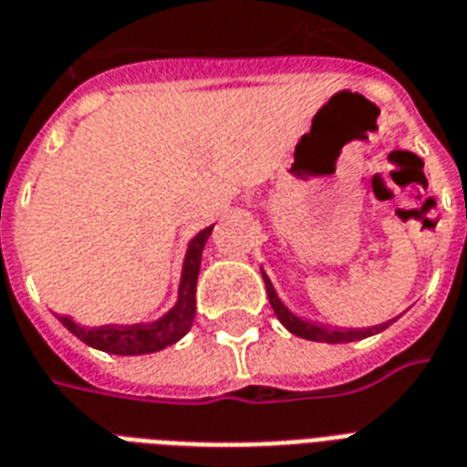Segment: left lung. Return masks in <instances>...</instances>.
Wrapping results in <instances>:
<instances>
[{"label":"left lung","instance_id":"obj_1","mask_svg":"<svg viewBox=\"0 0 467 467\" xmlns=\"http://www.w3.org/2000/svg\"><path fill=\"white\" fill-rule=\"evenodd\" d=\"M262 276L264 284H266V293H269V303L271 307H274V312H276V317L281 319V325H284L291 334H296V337H303V339L310 341H327V344H347V341H358L370 337V334L383 332L385 327L390 325V322H383V325L368 327V329H329V327L325 325H315V322L300 319L281 303V298H278L276 291H274V285H271L269 276H266L264 271Z\"/></svg>","mask_w":467,"mask_h":467}]
</instances>
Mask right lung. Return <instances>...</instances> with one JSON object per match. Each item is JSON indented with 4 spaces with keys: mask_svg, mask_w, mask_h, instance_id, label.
Here are the masks:
<instances>
[{
    "mask_svg": "<svg viewBox=\"0 0 467 467\" xmlns=\"http://www.w3.org/2000/svg\"><path fill=\"white\" fill-rule=\"evenodd\" d=\"M213 233V225L201 230V233L189 242L186 259H183L182 284H179V298L176 306L150 325H101V327H79L72 317L60 315V322L75 334L84 344L106 351V354L119 356H140L155 354L169 344H176L183 334L189 332L196 315V281L201 271V254L208 237Z\"/></svg>",
    "mask_w": 467,
    "mask_h": 467,
    "instance_id": "1",
    "label": "right lung"
}]
</instances>
